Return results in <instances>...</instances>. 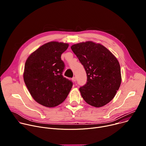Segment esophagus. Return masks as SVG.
I'll list each match as a JSON object with an SVG mask.
<instances>
[{
	"mask_svg": "<svg viewBox=\"0 0 146 146\" xmlns=\"http://www.w3.org/2000/svg\"><path fill=\"white\" fill-rule=\"evenodd\" d=\"M72 80H73V81L74 82H76V77H73L72 78Z\"/></svg>",
	"mask_w": 146,
	"mask_h": 146,
	"instance_id": "obj_1",
	"label": "esophagus"
}]
</instances>
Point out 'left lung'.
Masks as SVG:
<instances>
[{
	"label": "left lung",
	"mask_w": 146,
	"mask_h": 146,
	"mask_svg": "<svg viewBox=\"0 0 146 146\" xmlns=\"http://www.w3.org/2000/svg\"><path fill=\"white\" fill-rule=\"evenodd\" d=\"M71 49L87 73V83L79 89L82 98L94 107L106 105L114 98L121 85L117 59L105 47L92 41L74 44Z\"/></svg>",
	"instance_id": "8db88e82"
}]
</instances>
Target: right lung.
Here are the masks:
<instances>
[{
	"label": "right lung",
	"instance_id": "obj_1",
	"mask_svg": "<svg viewBox=\"0 0 146 146\" xmlns=\"http://www.w3.org/2000/svg\"><path fill=\"white\" fill-rule=\"evenodd\" d=\"M68 47L67 43L51 41L32 53L25 62L26 86L35 101L44 106L60 105L73 86L72 81L62 75L65 64L60 57Z\"/></svg>",
	"mask_w": 146,
	"mask_h": 146
}]
</instances>
